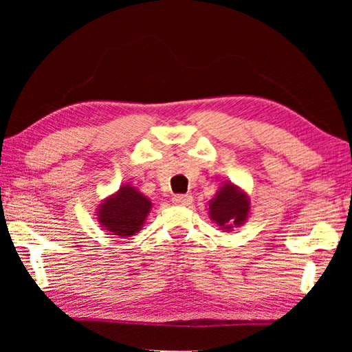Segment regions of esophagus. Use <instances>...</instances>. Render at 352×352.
Returning a JSON list of instances; mask_svg holds the SVG:
<instances>
[{"mask_svg":"<svg viewBox=\"0 0 352 352\" xmlns=\"http://www.w3.org/2000/svg\"><path fill=\"white\" fill-rule=\"evenodd\" d=\"M172 201H174V204L178 205V206H188V205L192 204V195H189V194L175 195V197L172 199Z\"/></svg>","mask_w":352,"mask_h":352,"instance_id":"obj_1","label":"esophagus"}]
</instances>
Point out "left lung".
<instances>
[{
  "label": "left lung",
  "mask_w": 352,
  "mask_h": 352,
  "mask_svg": "<svg viewBox=\"0 0 352 352\" xmlns=\"http://www.w3.org/2000/svg\"><path fill=\"white\" fill-rule=\"evenodd\" d=\"M208 206H210L208 210L210 219L222 231L239 228L250 216V199L247 192L231 182H225L219 188Z\"/></svg>",
  "instance_id": "8db88e82"
}]
</instances>
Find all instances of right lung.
Masks as SVG:
<instances>
[{
  "label": "right lung",
  "mask_w": 352,
  "mask_h": 352,
  "mask_svg": "<svg viewBox=\"0 0 352 352\" xmlns=\"http://www.w3.org/2000/svg\"><path fill=\"white\" fill-rule=\"evenodd\" d=\"M151 210L152 201L144 194L132 184H122L99 205L96 216L105 231L119 237H130L140 233Z\"/></svg>",
  "instance_id": "obj_1"
}]
</instances>
